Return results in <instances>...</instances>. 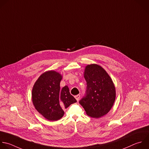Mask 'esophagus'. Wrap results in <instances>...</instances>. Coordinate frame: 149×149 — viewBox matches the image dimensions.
Returning <instances> with one entry per match:
<instances>
[{
    "label": "esophagus",
    "mask_w": 149,
    "mask_h": 149,
    "mask_svg": "<svg viewBox=\"0 0 149 149\" xmlns=\"http://www.w3.org/2000/svg\"><path fill=\"white\" fill-rule=\"evenodd\" d=\"M75 99H76V100H77V101H78L79 100V97H80V95H75Z\"/></svg>",
    "instance_id": "34e87169"
}]
</instances>
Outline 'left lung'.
Returning a JSON list of instances; mask_svg holds the SVG:
<instances>
[{"label":"left lung","instance_id":"8db88e82","mask_svg":"<svg viewBox=\"0 0 149 149\" xmlns=\"http://www.w3.org/2000/svg\"><path fill=\"white\" fill-rule=\"evenodd\" d=\"M84 75L86 82V94L79 102L87 115L101 118L109 112L115 102L114 84L107 71L95 64L86 65Z\"/></svg>","mask_w":149,"mask_h":149}]
</instances>
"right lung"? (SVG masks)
<instances>
[{"label":"right lung","instance_id":"add662e5","mask_svg":"<svg viewBox=\"0 0 149 149\" xmlns=\"http://www.w3.org/2000/svg\"><path fill=\"white\" fill-rule=\"evenodd\" d=\"M61 79L60 73L46 71L39 77L32 89V101L36 109L48 120L60 119L64 114L63 109L77 102L68 86L60 89Z\"/></svg>","mask_w":149,"mask_h":149}]
</instances>
